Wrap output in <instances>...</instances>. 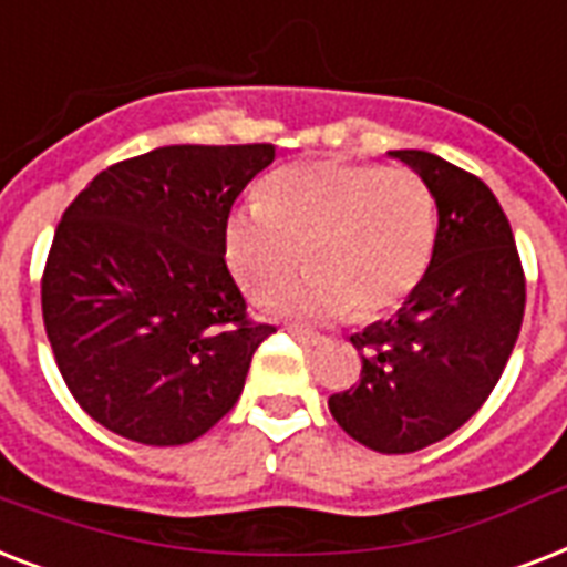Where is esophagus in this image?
Listing matches in <instances>:
<instances>
[{
	"mask_svg": "<svg viewBox=\"0 0 567 567\" xmlns=\"http://www.w3.org/2000/svg\"><path fill=\"white\" fill-rule=\"evenodd\" d=\"M288 332H291L297 341H302V344H320V341H323V336H318V332H311V329L306 327H288Z\"/></svg>",
	"mask_w": 567,
	"mask_h": 567,
	"instance_id": "34e87169",
	"label": "esophagus"
}]
</instances>
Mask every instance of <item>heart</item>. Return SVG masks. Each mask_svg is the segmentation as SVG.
<instances>
[{
  "label": "heart",
  "mask_w": 567,
  "mask_h": 567,
  "mask_svg": "<svg viewBox=\"0 0 567 567\" xmlns=\"http://www.w3.org/2000/svg\"><path fill=\"white\" fill-rule=\"evenodd\" d=\"M439 238L430 182L409 167L315 158L285 164L258 205L229 214L223 256L256 302L279 300L306 256L309 279L291 293L300 318L359 320L400 309L423 282Z\"/></svg>",
  "instance_id": "obj_1"
}]
</instances>
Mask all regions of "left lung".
Instances as JSON below:
<instances>
[{
    "mask_svg": "<svg viewBox=\"0 0 567 567\" xmlns=\"http://www.w3.org/2000/svg\"><path fill=\"white\" fill-rule=\"evenodd\" d=\"M394 158L430 182L439 238L417 291L350 341L362 379L329 396L338 426L379 453L447 439L488 400L518 341L527 279L497 196L474 173L423 150Z\"/></svg>",
    "mask_w": 567,
    "mask_h": 567,
    "instance_id": "left-lung-1",
    "label": "left lung"
}]
</instances>
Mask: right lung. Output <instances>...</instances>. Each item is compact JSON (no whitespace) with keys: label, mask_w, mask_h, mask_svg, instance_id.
I'll return each mask as SVG.
<instances>
[{"label":"right lung","mask_w":567,"mask_h":567,"mask_svg":"<svg viewBox=\"0 0 567 567\" xmlns=\"http://www.w3.org/2000/svg\"><path fill=\"white\" fill-rule=\"evenodd\" d=\"M274 158V144L158 146L66 205L40 279L43 327L70 394L105 430L173 447L238 403L276 327L249 318L223 229Z\"/></svg>","instance_id":"add662e5"}]
</instances>
